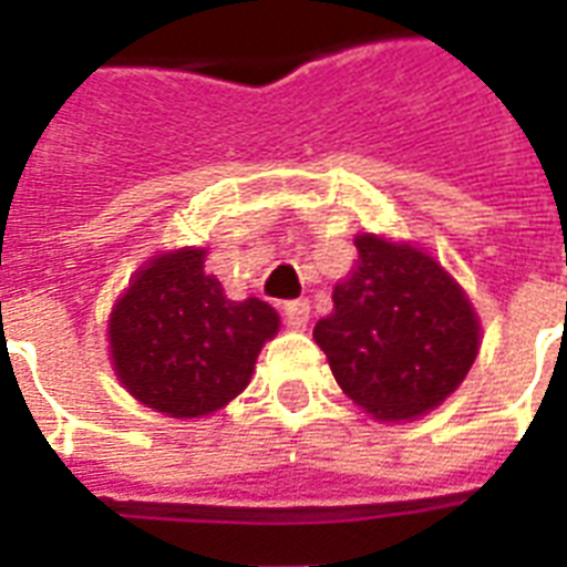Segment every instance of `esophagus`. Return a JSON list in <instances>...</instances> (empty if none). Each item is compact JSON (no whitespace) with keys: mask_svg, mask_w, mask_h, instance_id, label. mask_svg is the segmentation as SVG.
I'll return each mask as SVG.
<instances>
[{"mask_svg":"<svg viewBox=\"0 0 567 567\" xmlns=\"http://www.w3.org/2000/svg\"><path fill=\"white\" fill-rule=\"evenodd\" d=\"M309 318H311L309 300L285 302V320H288V327L302 329V327H306V323H309Z\"/></svg>","mask_w":567,"mask_h":567,"instance_id":"esophagus-1","label":"esophagus"}]
</instances>
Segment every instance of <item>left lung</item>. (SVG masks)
Instances as JSON below:
<instances>
[{
    "mask_svg": "<svg viewBox=\"0 0 567 567\" xmlns=\"http://www.w3.org/2000/svg\"><path fill=\"white\" fill-rule=\"evenodd\" d=\"M355 267L336 285L315 341L359 409L385 423L439 409L476 362L483 327L465 288L423 247L355 235Z\"/></svg>",
    "mask_w": 567,
    "mask_h": 567,
    "instance_id": "obj_1",
    "label": "left lung"
}]
</instances>
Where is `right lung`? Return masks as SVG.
Returning <instances> with one entry per match:
<instances>
[{
  "label": "right lung",
  "mask_w": 567,
  "mask_h": 567,
  "mask_svg": "<svg viewBox=\"0 0 567 567\" xmlns=\"http://www.w3.org/2000/svg\"><path fill=\"white\" fill-rule=\"evenodd\" d=\"M205 247L164 249L137 267L109 315L114 377L167 417H208L249 385L261 347L279 332L265 300H229L205 274Z\"/></svg>",
  "instance_id": "1"
}]
</instances>
